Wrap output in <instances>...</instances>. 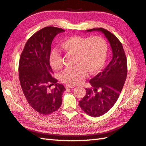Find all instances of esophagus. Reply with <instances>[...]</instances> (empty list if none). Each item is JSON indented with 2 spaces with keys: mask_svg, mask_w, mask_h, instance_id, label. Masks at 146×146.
Instances as JSON below:
<instances>
[{
  "mask_svg": "<svg viewBox=\"0 0 146 146\" xmlns=\"http://www.w3.org/2000/svg\"><path fill=\"white\" fill-rule=\"evenodd\" d=\"M74 87H75V86L73 85H66V88H73Z\"/></svg>",
  "mask_w": 146,
  "mask_h": 146,
  "instance_id": "1",
  "label": "esophagus"
}]
</instances>
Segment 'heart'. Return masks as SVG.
<instances>
[{"instance_id":"b5f03b06","label":"heart","mask_w":146,"mask_h":146,"mask_svg":"<svg viewBox=\"0 0 146 146\" xmlns=\"http://www.w3.org/2000/svg\"><path fill=\"white\" fill-rule=\"evenodd\" d=\"M61 48L66 53L75 55V67L65 70L61 75V81L70 85H78L86 78L88 72L94 75L104 64L107 54L105 40L99 36H75L61 42ZM61 54L54 51L50 56V63L55 70L63 68Z\"/></svg>"}]
</instances>
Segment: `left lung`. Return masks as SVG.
I'll return each instance as SVG.
<instances>
[{"label": "left lung", "mask_w": 146, "mask_h": 146, "mask_svg": "<svg viewBox=\"0 0 146 146\" xmlns=\"http://www.w3.org/2000/svg\"><path fill=\"white\" fill-rule=\"evenodd\" d=\"M102 32L109 41L112 59L105 69L90 80L94 89H86V95L80 101V107L88 115L97 117L110 110L119 97L124 85L127 63L124 49L117 37L107 29L94 28L86 30Z\"/></svg>", "instance_id": "obj_1"}]
</instances>
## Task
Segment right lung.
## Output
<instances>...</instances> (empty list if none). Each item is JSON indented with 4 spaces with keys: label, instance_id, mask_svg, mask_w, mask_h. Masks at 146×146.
<instances>
[{
    "label": "right lung",
    "instance_id": "obj_1",
    "mask_svg": "<svg viewBox=\"0 0 146 146\" xmlns=\"http://www.w3.org/2000/svg\"><path fill=\"white\" fill-rule=\"evenodd\" d=\"M63 32L64 30L59 27H44L27 40L21 54L19 76L21 88L30 106L40 114L56 111L61 107L62 95L66 90L52 77L49 63L52 40ZM54 84L55 88L49 90Z\"/></svg>",
    "mask_w": 146,
    "mask_h": 146
}]
</instances>
